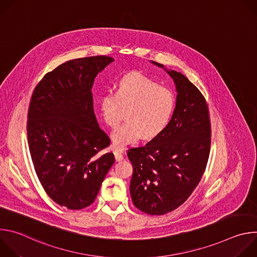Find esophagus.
Instances as JSON below:
<instances>
[{
	"mask_svg": "<svg viewBox=\"0 0 257 257\" xmlns=\"http://www.w3.org/2000/svg\"><path fill=\"white\" fill-rule=\"evenodd\" d=\"M114 155H115V159H116V161H117V162H120V161H122V160L124 159L123 155H122L121 153L117 152V151H115V152H114Z\"/></svg>",
	"mask_w": 257,
	"mask_h": 257,
	"instance_id": "esophagus-1",
	"label": "esophagus"
}]
</instances>
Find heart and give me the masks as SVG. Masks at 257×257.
Returning <instances> with one entry per match:
<instances>
[{
  "instance_id": "1",
  "label": "heart",
  "mask_w": 257,
  "mask_h": 257,
  "mask_svg": "<svg viewBox=\"0 0 257 257\" xmlns=\"http://www.w3.org/2000/svg\"><path fill=\"white\" fill-rule=\"evenodd\" d=\"M176 106L174 92L140 73H131L118 82L117 90L100 97L99 108L104 123L118 127L128 108L127 119L113 134L115 148L123 150L143 135L154 138L169 126Z\"/></svg>"
}]
</instances>
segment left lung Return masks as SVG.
<instances>
[{
    "label": "left lung",
    "mask_w": 257,
    "mask_h": 257,
    "mask_svg": "<svg viewBox=\"0 0 257 257\" xmlns=\"http://www.w3.org/2000/svg\"><path fill=\"white\" fill-rule=\"evenodd\" d=\"M167 72L178 92L172 120L149 143L127 152L133 166L132 201L151 215L171 212L187 200L201 180L210 152V118L203 94L182 73Z\"/></svg>",
    "instance_id": "obj_1"
}]
</instances>
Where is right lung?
Listing matches in <instances>:
<instances>
[{"label":"right lung","instance_id":"1","mask_svg":"<svg viewBox=\"0 0 257 257\" xmlns=\"http://www.w3.org/2000/svg\"><path fill=\"white\" fill-rule=\"evenodd\" d=\"M114 61L107 56L68 61L35 86L27 115V139L36 175L59 205L82 209L95 199L115 163L102 151L111 139L93 111L95 76Z\"/></svg>","mask_w":257,"mask_h":257}]
</instances>
